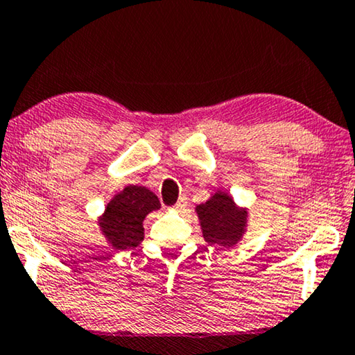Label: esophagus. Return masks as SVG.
I'll return each instance as SVG.
<instances>
[{"label": "esophagus", "instance_id": "obj_1", "mask_svg": "<svg viewBox=\"0 0 355 355\" xmlns=\"http://www.w3.org/2000/svg\"><path fill=\"white\" fill-rule=\"evenodd\" d=\"M187 204H188V199L184 198V196H182L177 201L175 206H173V211H182V209H184V206H187Z\"/></svg>", "mask_w": 355, "mask_h": 355}]
</instances>
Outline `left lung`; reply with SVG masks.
<instances>
[{"instance_id": "1", "label": "left lung", "mask_w": 355, "mask_h": 355, "mask_svg": "<svg viewBox=\"0 0 355 355\" xmlns=\"http://www.w3.org/2000/svg\"><path fill=\"white\" fill-rule=\"evenodd\" d=\"M204 239L209 244L234 246L248 232L249 209L241 207L222 189H216L206 202L194 207Z\"/></svg>"}]
</instances>
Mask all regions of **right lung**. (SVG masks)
<instances>
[{
    "label": "right lung",
    "mask_w": 355,
    "mask_h": 355,
    "mask_svg": "<svg viewBox=\"0 0 355 355\" xmlns=\"http://www.w3.org/2000/svg\"><path fill=\"white\" fill-rule=\"evenodd\" d=\"M157 209H161V202L151 189L128 184L121 193L114 194L98 217L99 232L114 249L137 248L144 239L143 220Z\"/></svg>",
    "instance_id": "1"
}]
</instances>
